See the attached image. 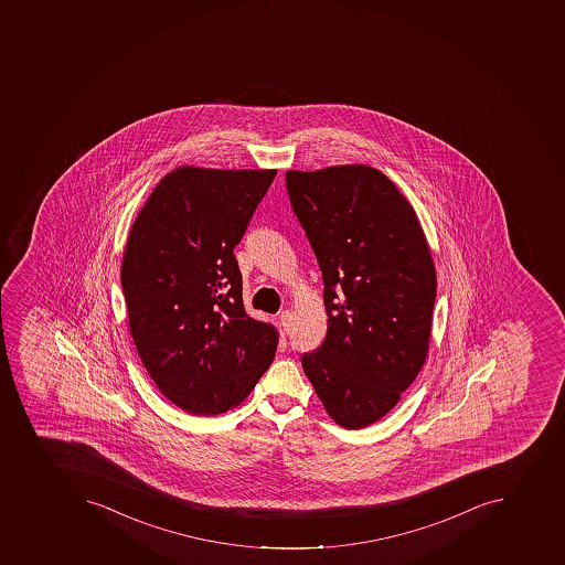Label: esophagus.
Returning a JSON list of instances; mask_svg holds the SVG:
<instances>
[{"instance_id":"34e87169","label":"esophagus","mask_w":565,"mask_h":565,"mask_svg":"<svg viewBox=\"0 0 565 565\" xmlns=\"http://www.w3.org/2000/svg\"><path fill=\"white\" fill-rule=\"evenodd\" d=\"M280 324H282V329L285 332H289V327H291V312L282 311L279 315Z\"/></svg>"}]
</instances>
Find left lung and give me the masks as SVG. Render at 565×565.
Segmentation results:
<instances>
[{
    "label": "left lung",
    "instance_id": "left-lung-1",
    "mask_svg": "<svg viewBox=\"0 0 565 565\" xmlns=\"http://www.w3.org/2000/svg\"><path fill=\"white\" fill-rule=\"evenodd\" d=\"M286 189L323 276L329 329L302 367L347 429L387 415L429 348L436 274L423 227L379 169L288 171Z\"/></svg>",
    "mask_w": 565,
    "mask_h": 565
}]
</instances>
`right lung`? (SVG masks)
Listing matches in <instances>:
<instances>
[{
  "label": "right lung",
  "mask_w": 565,
  "mask_h": 565,
  "mask_svg": "<svg viewBox=\"0 0 565 565\" xmlns=\"http://www.w3.org/2000/svg\"><path fill=\"white\" fill-rule=\"evenodd\" d=\"M276 173L174 169L130 230L121 288L134 344L186 414L238 405L276 355L277 330L245 312L233 253Z\"/></svg>",
  "instance_id": "right-lung-1"
}]
</instances>
